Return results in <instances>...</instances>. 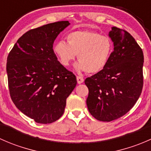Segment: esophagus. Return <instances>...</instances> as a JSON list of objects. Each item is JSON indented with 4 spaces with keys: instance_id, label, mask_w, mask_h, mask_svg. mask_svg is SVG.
<instances>
[{
    "instance_id": "esophagus-1",
    "label": "esophagus",
    "mask_w": 151,
    "mask_h": 151,
    "mask_svg": "<svg viewBox=\"0 0 151 151\" xmlns=\"http://www.w3.org/2000/svg\"><path fill=\"white\" fill-rule=\"evenodd\" d=\"M77 81L78 84H81V83H83V82H84V79H83V77H80V76H77Z\"/></svg>"
}]
</instances>
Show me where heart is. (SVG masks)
I'll list each match as a JSON object with an SVG mask.
<instances>
[{"label":"heart","instance_id":"heart-1","mask_svg":"<svg viewBox=\"0 0 151 151\" xmlns=\"http://www.w3.org/2000/svg\"><path fill=\"white\" fill-rule=\"evenodd\" d=\"M67 42H56L53 51L63 66H68L77 58L75 69L79 72L95 74L104 69L113 50L112 42L108 36L91 30H78L66 36Z\"/></svg>","mask_w":151,"mask_h":151}]
</instances>
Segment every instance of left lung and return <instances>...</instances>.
Listing matches in <instances>:
<instances>
[{
    "mask_svg": "<svg viewBox=\"0 0 151 151\" xmlns=\"http://www.w3.org/2000/svg\"><path fill=\"white\" fill-rule=\"evenodd\" d=\"M109 36L114 50L104 69L85 79L90 113L100 121H114L127 113L143 86L142 50L129 33L112 27Z\"/></svg>",
    "mask_w": 151,
    "mask_h": 151,
    "instance_id": "8db88e82",
    "label": "left lung"
}]
</instances>
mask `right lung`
Segmentation results:
<instances>
[{
  "mask_svg": "<svg viewBox=\"0 0 151 151\" xmlns=\"http://www.w3.org/2000/svg\"><path fill=\"white\" fill-rule=\"evenodd\" d=\"M69 25L68 21H60L30 30L7 58L11 98L19 110L36 123L58 120L77 85L75 75L60 64L52 49L59 33Z\"/></svg>",
  "mask_w": 151,
  "mask_h": 151,
  "instance_id": "add662e5",
  "label": "right lung"
}]
</instances>
